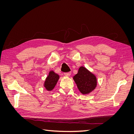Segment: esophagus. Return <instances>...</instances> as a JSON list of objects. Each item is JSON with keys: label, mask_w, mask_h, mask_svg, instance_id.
I'll return each instance as SVG.
<instances>
[{"label": "esophagus", "mask_w": 134, "mask_h": 134, "mask_svg": "<svg viewBox=\"0 0 134 134\" xmlns=\"http://www.w3.org/2000/svg\"><path fill=\"white\" fill-rule=\"evenodd\" d=\"M71 74V72H65L64 73V75L66 76H69Z\"/></svg>", "instance_id": "34e87169"}]
</instances>
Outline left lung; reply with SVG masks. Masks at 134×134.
<instances>
[{
    "mask_svg": "<svg viewBox=\"0 0 134 134\" xmlns=\"http://www.w3.org/2000/svg\"><path fill=\"white\" fill-rule=\"evenodd\" d=\"M77 87L83 94H88L95 90L97 84L96 75L84 66L79 68L78 72L73 76Z\"/></svg>",
    "mask_w": 134,
    "mask_h": 134,
    "instance_id": "obj_1",
    "label": "left lung"
}]
</instances>
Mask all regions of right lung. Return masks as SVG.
<instances>
[{
    "label": "right lung",
    "mask_w": 134,
    "mask_h": 134,
    "mask_svg": "<svg viewBox=\"0 0 134 134\" xmlns=\"http://www.w3.org/2000/svg\"><path fill=\"white\" fill-rule=\"evenodd\" d=\"M59 78L60 76L58 74L55 73L54 71L51 70L44 81L43 84L44 87L48 91H52L55 87Z\"/></svg>",
    "instance_id": "1"
}]
</instances>
